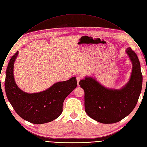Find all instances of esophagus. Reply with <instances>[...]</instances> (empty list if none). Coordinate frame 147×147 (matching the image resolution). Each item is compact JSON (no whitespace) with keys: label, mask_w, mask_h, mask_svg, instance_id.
<instances>
[{"label":"esophagus","mask_w":147,"mask_h":147,"mask_svg":"<svg viewBox=\"0 0 147 147\" xmlns=\"http://www.w3.org/2000/svg\"><path fill=\"white\" fill-rule=\"evenodd\" d=\"M81 76H77V84L78 85H79V82H80V81L81 80Z\"/></svg>","instance_id":"obj_1"}]
</instances>
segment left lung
<instances>
[{
    "label": "left lung",
    "instance_id": "left-lung-1",
    "mask_svg": "<svg viewBox=\"0 0 147 147\" xmlns=\"http://www.w3.org/2000/svg\"><path fill=\"white\" fill-rule=\"evenodd\" d=\"M125 52L133 69L129 82L121 89L107 88L92 77H86L79 82L84 90L86 112L99 123L111 124L121 120L133 111L138 102L142 85L140 61L130 47Z\"/></svg>",
    "mask_w": 147,
    "mask_h": 147
}]
</instances>
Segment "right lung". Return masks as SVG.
Masks as SVG:
<instances>
[{
  "instance_id": "obj_1",
  "label": "right lung",
  "mask_w": 147,
  "mask_h": 147,
  "mask_svg": "<svg viewBox=\"0 0 147 147\" xmlns=\"http://www.w3.org/2000/svg\"><path fill=\"white\" fill-rule=\"evenodd\" d=\"M18 53L17 51L11 57L6 70L5 85L9 101L16 112L30 123L44 124L53 121L62 113L65 98L76 88V78L56 82L40 92H25L18 87L14 79V63Z\"/></svg>"
}]
</instances>
